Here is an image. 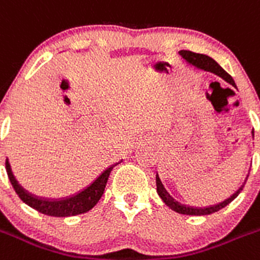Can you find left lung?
Here are the masks:
<instances>
[{
	"mask_svg": "<svg viewBox=\"0 0 260 260\" xmlns=\"http://www.w3.org/2000/svg\"><path fill=\"white\" fill-rule=\"evenodd\" d=\"M179 55H181V56L183 57L186 61H188L190 64H192L193 67L199 68V69L205 70V72L213 73V74L218 75V77H220L222 79H224V81L227 82V83L231 84V86L236 87L235 81L232 79L231 75L225 72V70L223 69V68L220 67L217 61H215V60H213L212 57L207 56V55H203V53L192 52V51H188V50H181L179 51ZM247 177H246V179H247ZM246 179H245V182H246ZM244 185H242L241 187L236 191V193H234L231 198L227 199V200H224L223 203L218 204V205H213V207H209V208H204L203 209V208L186 207V205H182V204H178L177 201H174L173 198H171V195H169V193L166 191V188L163 187V185H161V182H160L159 177L156 176V191H157V193H159L160 199H161V200H163L172 210L179 213V214H186V215H208V214H212V213L218 212V210H220L222 208L227 207V205H229V204L234 200V199L237 198V195H239V193L242 191V188H244Z\"/></svg>",
	"mask_w": 260,
	"mask_h": 260,
	"instance_id": "obj_1",
	"label": "left lung"
}]
</instances>
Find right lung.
Listing matches in <instances>:
<instances>
[{
	"mask_svg": "<svg viewBox=\"0 0 260 260\" xmlns=\"http://www.w3.org/2000/svg\"><path fill=\"white\" fill-rule=\"evenodd\" d=\"M114 166L106 169L91 186H88L86 190L72 196V198L62 199V200H47V199H40L37 196H33L31 193L26 192L16 182L15 177L13 176V172H11V168H10L9 161L6 160L7 176H9L10 182H11V185H13L14 190L18 193L19 198L26 205L36 209L37 212L46 215H51V217H72V215L83 214V213L91 210L103 196L104 191H105L106 182H108V178Z\"/></svg>",
	"mask_w": 260,
	"mask_h": 260,
	"instance_id": "right-lung-1",
	"label": "right lung"
}]
</instances>
